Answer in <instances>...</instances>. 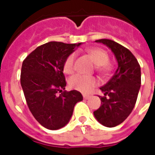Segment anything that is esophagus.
Returning a JSON list of instances; mask_svg holds the SVG:
<instances>
[{"label": "esophagus", "mask_w": 155, "mask_h": 155, "mask_svg": "<svg viewBox=\"0 0 155 155\" xmlns=\"http://www.w3.org/2000/svg\"><path fill=\"white\" fill-rule=\"evenodd\" d=\"M83 97H84V100H88L90 98V95H87V94H83Z\"/></svg>", "instance_id": "obj_1"}]
</instances>
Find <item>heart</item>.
Listing matches in <instances>:
<instances>
[{"instance_id":"b5f03b06","label":"heart","mask_w":155,"mask_h":155,"mask_svg":"<svg viewBox=\"0 0 155 155\" xmlns=\"http://www.w3.org/2000/svg\"><path fill=\"white\" fill-rule=\"evenodd\" d=\"M88 53L93 58V61L94 64L97 65V69L99 71L104 72L109 70V66L107 64L109 62V55L104 50L100 48H91L88 50ZM75 58V53H72L65 59L63 66L65 74H71L74 72ZM96 83L97 81L94 77L82 74H75L69 81V84L72 89L83 93L90 92L96 85Z\"/></svg>"}]
</instances>
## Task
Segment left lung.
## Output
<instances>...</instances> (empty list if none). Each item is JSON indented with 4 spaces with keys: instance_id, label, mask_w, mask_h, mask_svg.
Here are the masks:
<instances>
[{
    "instance_id": "1",
    "label": "left lung",
    "mask_w": 155,
    "mask_h": 155,
    "mask_svg": "<svg viewBox=\"0 0 155 155\" xmlns=\"http://www.w3.org/2000/svg\"><path fill=\"white\" fill-rule=\"evenodd\" d=\"M106 45L114 54L118 68L106 84L101 87V107L94 111L99 123L109 128L123 123L133 110L141 85L140 64L131 52L123 45L108 39L95 41Z\"/></svg>"
}]
</instances>
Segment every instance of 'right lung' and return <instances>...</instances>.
I'll return each mask as SVG.
<instances>
[{
	"instance_id": "right-lung-1",
	"label": "right lung",
	"mask_w": 155,
	"mask_h": 155,
	"mask_svg": "<svg viewBox=\"0 0 155 155\" xmlns=\"http://www.w3.org/2000/svg\"><path fill=\"white\" fill-rule=\"evenodd\" d=\"M81 45L51 41L38 46L22 63L21 84L27 105L35 120L48 130L65 126L74 105L83 101L81 92L74 90L57 94L66 85L64 61Z\"/></svg>"
}]
</instances>
